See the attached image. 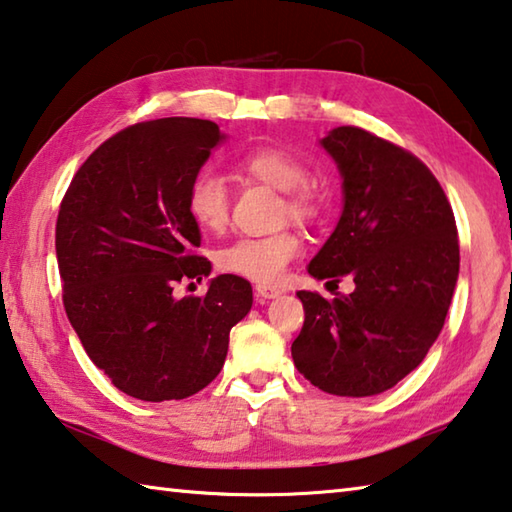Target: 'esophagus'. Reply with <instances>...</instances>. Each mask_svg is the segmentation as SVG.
<instances>
[{
	"label": "esophagus",
	"instance_id": "34e87169",
	"mask_svg": "<svg viewBox=\"0 0 512 512\" xmlns=\"http://www.w3.org/2000/svg\"><path fill=\"white\" fill-rule=\"evenodd\" d=\"M256 294H258V299L267 301V299H276V297H281V290H279V288H274V285H263V283H258V285H256Z\"/></svg>",
	"mask_w": 512,
	"mask_h": 512
}]
</instances>
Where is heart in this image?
<instances>
[{"label":"heart","instance_id":"obj_1","mask_svg":"<svg viewBox=\"0 0 512 512\" xmlns=\"http://www.w3.org/2000/svg\"><path fill=\"white\" fill-rule=\"evenodd\" d=\"M242 175L265 182L285 193V209L297 220H308L317 213V193L306 184L308 170L290 152L281 148H258L238 159ZM229 186L213 170H202L193 177L186 193V209L197 227L222 231L229 222ZM301 251V238L294 231H276L272 236H245L231 242L218 254L222 272L256 281L276 283L285 267Z\"/></svg>","mask_w":512,"mask_h":512}]
</instances>
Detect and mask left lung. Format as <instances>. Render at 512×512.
Wrapping results in <instances>:
<instances>
[{"label": "left lung", "mask_w": 512, "mask_h": 512, "mask_svg": "<svg viewBox=\"0 0 512 512\" xmlns=\"http://www.w3.org/2000/svg\"><path fill=\"white\" fill-rule=\"evenodd\" d=\"M342 177L335 231L308 265L355 290L297 292L306 321L292 344L303 378L333 396H378L425 360L459 279L452 206L423 161L353 125L319 141Z\"/></svg>", "instance_id": "8db88e82"}]
</instances>
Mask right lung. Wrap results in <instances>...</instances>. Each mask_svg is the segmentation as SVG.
<instances>
[{"label":"right lung","mask_w":512,"mask_h":512,"mask_svg":"<svg viewBox=\"0 0 512 512\" xmlns=\"http://www.w3.org/2000/svg\"><path fill=\"white\" fill-rule=\"evenodd\" d=\"M227 139L213 121L170 116L101 143L71 179L56 224L62 301L71 328L116 389L182 400L220 373L229 330L254 303L249 281L220 274L204 297L175 283L211 274L195 256L200 227L186 193Z\"/></svg>","instance_id":"add662e5"}]
</instances>
